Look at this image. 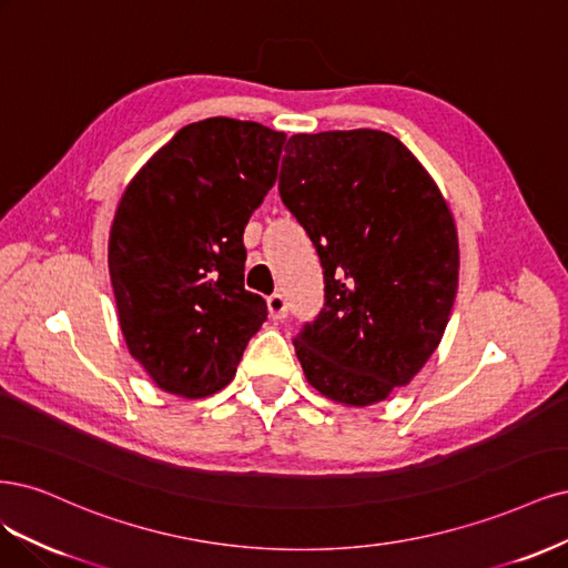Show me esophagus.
Instances as JSON below:
<instances>
[{"label":"esophagus","mask_w":568,"mask_h":568,"mask_svg":"<svg viewBox=\"0 0 568 568\" xmlns=\"http://www.w3.org/2000/svg\"><path fill=\"white\" fill-rule=\"evenodd\" d=\"M266 304L273 321H283L287 316V300L281 295V292H273V295L266 300Z\"/></svg>","instance_id":"34e87169"}]
</instances>
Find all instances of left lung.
<instances>
[{"label":"left lung","instance_id":"8db88e82","mask_svg":"<svg viewBox=\"0 0 568 568\" xmlns=\"http://www.w3.org/2000/svg\"><path fill=\"white\" fill-rule=\"evenodd\" d=\"M278 193L323 268V308L292 339L304 375L339 404H377L444 337L460 266L446 200L377 130L290 136Z\"/></svg>","mask_w":568,"mask_h":568}]
</instances>
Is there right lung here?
I'll return each mask as SVG.
<instances>
[{"instance_id":"add662e5","label":"right lung","mask_w":568,"mask_h":568,"mask_svg":"<svg viewBox=\"0 0 568 568\" xmlns=\"http://www.w3.org/2000/svg\"><path fill=\"white\" fill-rule=\"evenodd\" d=\"M283 132L210 118L181 126L126 186L108 268L130 354L160 389H224L264 297L245 290L243 233L276 181Z\"/></svg>"}]
</instances>
